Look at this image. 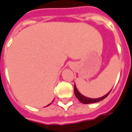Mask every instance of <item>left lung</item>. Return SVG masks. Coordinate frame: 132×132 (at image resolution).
I'll use <instances>...</instances> for the list:
<instances>
[{
	"label": "left lung",
	"instance_id": "left-lung-1",
	"mask_svg": "<svg viewBox=\"0 0 132 132\" xmlns=\"http://www.w3.org/2000/svg\"><path fill=\"white\" fill-rule=\"evenodd\" d=\"M74 88H75V94L76 97L79 100V101H80V102L83 104H92L95 103V102H100V101L104 99H105V98L109 95V94L110 93V92H111L109 91L106 95H104V96H103V97H102L100 98H97V99H92V98L86 97L85 96H83L82 94H80L79 92V91L77 90V89L75 85Z\"/></svg>",
	"mask_w": 132,
	"mask_h": 132
}]
</instances>
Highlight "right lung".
Masks as SVG:
<instances>
[{
    "mask_svg": "<svg viewBox=\"0 0 132 132\" xmlns=\"http://www.w3.org/2000/svg\"><path fill=\"white\" fill-rule=\"evenodd\" d=\"M47 106H48V105H47Z\"/></svg>",
    "mask_w": 132,
    "mask_h": 132,
    "instance_id": "add662e5",
    "label": "right lung"
}]
</instances>
